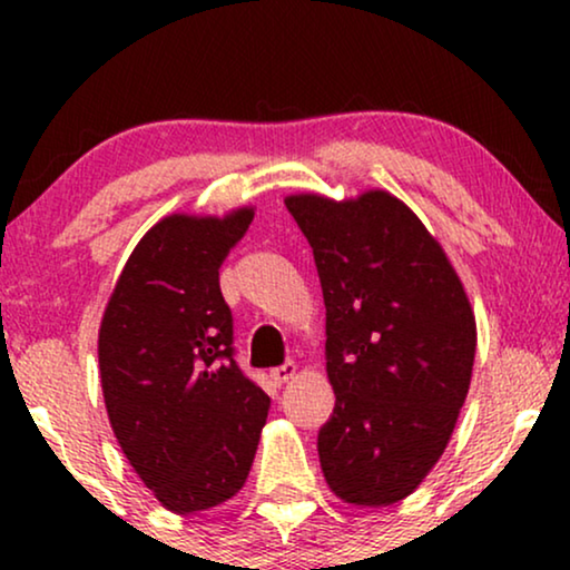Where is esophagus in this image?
<instances>
[{"instance_id":"esophagus-1","label":"esophagus","mask_w":570,"mask_h":570,"mask_svg":"<svg viewBox=\"0 0 570 570\" xmlns=\"http://www.w3.org/2000/svg\"><path fill=\"white\" fill-rule=\"evenodd\" d=\"M295 373H298V365L285 363V365H277V368H272L269 376H272V381H275V384H287V381H291Z\"/></svg>"}]
</instances>
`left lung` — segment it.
<instances>
[{
  "label": "left lung",
  "mask_w": 570,
  "mask_h": 570,
  "mask_svg": "<svg viewBox=\"0 0 570 570\" xmlns=\"http://www.w3.org/2000/svg\"><path fill=\"white\" fill-rule=\"evenodd\" d=\"M326 306L334 412L318 431L332 493L407 498L439 462L470 392L478 326L462 279L420 217L384 189L291 194Z\"/></svg>",
  "instance_id": "8db88e82"
}]
</instances>
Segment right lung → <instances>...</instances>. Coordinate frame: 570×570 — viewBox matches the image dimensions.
<instances>
[{"label":"right lung","instance_id":"right-lung-1","mask_svg":"<svg viewBox=\"0 0 570 570\" xmlns=\"http://www.w3.org/2000/svg\"><path fill=\"white\" fill-rule=\"evenodd\" d=\"M254 207L168 215L124 264L98 332L114 435L139 480L174 513L220 505L244 488L269 396L233 361L220 264Z\"/></svg>","mask_w":570,"mask_h":570}]
</instances>
